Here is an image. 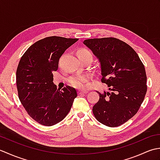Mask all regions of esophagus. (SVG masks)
Returning <instances> with one entry per match:
<instances>
[{
    "mask_svg": "<svg viewBox=\"0 0 160 160\" xmlns=\"http://www.w3.org/2000/svg\"><path fill=\"white\" fill-rule=\"evenodd\" d=\"M88 93V91H80V90L78 91V93L79 95L83 94V93Z\"/></svg>",
    "mask_w": 160,
    "mask_h": 160,
    "instance_id": "34e87169",
    "label": "esophagus"
}]
</instances>
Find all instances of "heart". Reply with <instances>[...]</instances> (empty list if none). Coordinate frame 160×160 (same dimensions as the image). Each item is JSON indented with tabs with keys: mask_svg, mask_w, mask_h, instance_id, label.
<instances>
[{
	"mask_svg": "<svg viewBox=\"0 0 160 160\" xmlns=\"http://www.w3.org/2000/svg\"><path fill=\"white\" fill-rule=\"evenodd\" d=\"M78 56L79 58H82L85 57H91L93 58L92 53L89 50L87 49L82 48L78 51ZM91 80V76L87 74H83L81 76H72L69 78V82L71 86H72L75 88L79 89H84L87 86L88 83Z\"/></svg>",
	"mask_w": 160,
	"mask_h": 160,
	"instance_id": "heart-1",
	"label": "heart"
}]
</instances>
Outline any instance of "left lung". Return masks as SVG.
Segmentation results:
<instances>
[{
	"instance_id": "left-lung-1",
	"label": "left lung",
	"mask_w": 160,
	"mask_h": 160,
	"mask_svg": "<svg viewBox=\"0 0 160 160\" xmlns=\"http://www.w3.org/2000/svg\"><path fill=\"white\" fill-rule=\"evenodd\" d=\"M83 43L101 64V82L111 92L99 93L93 107L96 120L109 127L125 123L137 113L147 93V74L138 53L128 44L115 38H93Z\"/></svg>"
}]
</instances>
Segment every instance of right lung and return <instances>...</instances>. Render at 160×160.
<instances>
[{"mask_svg": "<svg viewBox=\"0 0 160 160\" xmlns=\"http://www.w3.org/2000/svg\"><path fill=\"white\" fill-rule=\"evenodd\" d=\"M78 40L47 37L30 46L20 60L16 70L19 100L29 116L40 124L51 127L62 121L77 97L73 87L57 89L53 72L58 68L64 51Z\"/></svg>", "mask_w": 160, "mask_h": 160, "instance_id": "add662e5", "label": "right lung"}]
</instances>
